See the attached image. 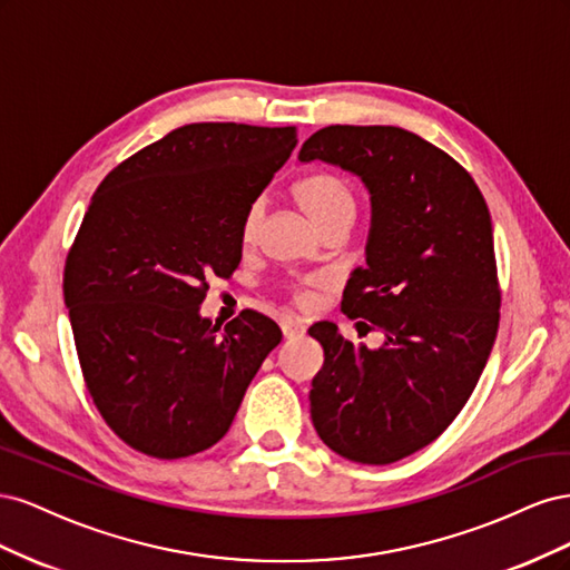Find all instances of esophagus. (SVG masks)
Returning a JSON list of instances; mask_svg holds the SVG:
<instances>
[{"instance_id": "34e87169", "label": "esophagus", "mask_w": 570, "mask_h": 570, "mask_svg": "<svg viewBox=\"0 0 570 570\" xmlns=\"http://www.w3.org/2000/svg\"><path fill=\"white\" fill-rule=\"evenodd\" d=\"M281 327H283V335L285 337H302L306 333V325L299 321V318H292V316H285L281 321Z\"/></svg>"}]
</instances>
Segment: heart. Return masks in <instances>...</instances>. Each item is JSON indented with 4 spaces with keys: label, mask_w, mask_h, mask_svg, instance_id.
I'll return each instance as SVG.
<instances>
[{
    "label": "heart",
    "mask_w": 570,
    "mask_h": 570,
    "mask_svg": "<svg viewBox=\"0 0 570 570\" xmlns=\"http://www.w3.org/2000/svg\"><path fill=\"white\" fill-rule=\"evenodd\" d=\"M297 202L306 216L312 218L316 226L325 228L335 220H352L356 212V199L347 180H342L340 176L331 174H321L312 176L297 185L295 189ZM266 216V199H254L243 218V226H239V237H243L245 245H252L258 237V230H262V223ZM314 278L312 283H316ZM306 299V297H302Z\"/></svg>",
    "instance_id": "heart-1"
}]
</instances>
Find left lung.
<instances>
[{"instance_id": "left-lung-1", "label": "left lung", "mask_w": 570, "mask_h": 570, "mask_svg": "<svg viewBox=\"0 0 570 570\" xmlns=\"http://www.w3.org/2000/svg\"><path fill=\"white\" fill-rule=\"evenodd\" d=\"M299 161L340 166L368 189L366 266L352 271L342 312L383 333L368 350L335 323L308 327L325 356L308 394L314 428L350 461H400L459 416L492 352L502 295L488 204L469 170L404 128L327 126Z\"/></svg>"}]
</instances>
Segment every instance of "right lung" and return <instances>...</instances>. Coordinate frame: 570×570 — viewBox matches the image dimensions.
Masks as SVG:
<instances>
[{
    "instance_id": "add662e5",
    "label": "right lung",
    "mask_w": 570,
    "mask_h": 570,
    "mask_svg": "<svg viewBox=\"0 0 570 570\" xmlns=\"http://www.w3.org/2000/svg\"><path fill=\"white\" fill-rule=\"evenodd\" d=\"M295 145V128L189 124L116 166L92 195L63 299L85 383L132 450H209L281 344L264 314L247 308L220 331L199 304L209 275L237 268L247 206Z\"/></svg>"
}]
</instances>
